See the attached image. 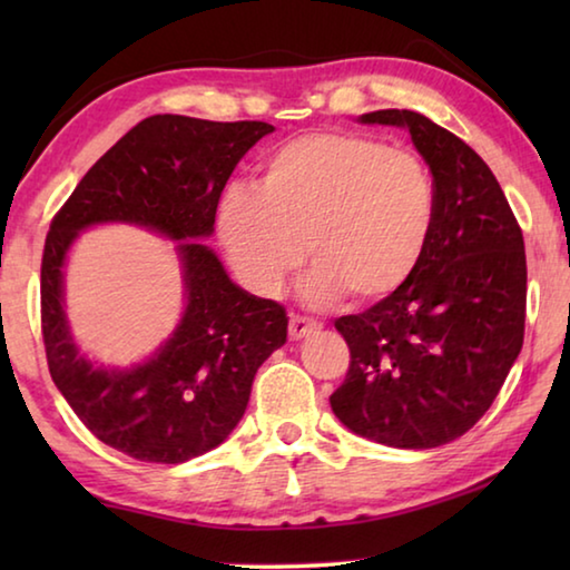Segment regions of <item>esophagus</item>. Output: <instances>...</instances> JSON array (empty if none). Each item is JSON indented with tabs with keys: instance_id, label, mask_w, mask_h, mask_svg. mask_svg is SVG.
<instances>
[{
	"instance_id": "obj_1",
	"label": "esophagus",
	"mask_w": 570,
	"mask_h": 570,
	"mask_svg": "<svg viewBox=\"0 0 570 570\" xmlns=\"http://www.w3.org/2000/svg\"><path fill=\"white\" fill-rule=\"evenodd\" d=\"M320 326L322 324L316 322V320H312V316H302V314L288 316V336H292V340H302V336L316 332V330H320Z\"/></svg>"
}]
</instances>
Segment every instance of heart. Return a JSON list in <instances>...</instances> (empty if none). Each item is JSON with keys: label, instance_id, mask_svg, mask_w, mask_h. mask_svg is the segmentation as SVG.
<instances>
[{"label": "heart", "instance_id": "1", "mask_svg": "<svg viewBox=\"0 0 570 570\" xmlns=\"http://www.w3.org/2000/svg\"><path fill=\"white\" fill-rule=\"evenodd\" d=\"M435 224V186L410 150L356 132H308L266 158L256 196L228 190L218 234L256 294L276 296L308 258L314 302L380 298L407 282Z\"/></svg>", "mask_w": 570, "mask_h": 570}]
</instances>
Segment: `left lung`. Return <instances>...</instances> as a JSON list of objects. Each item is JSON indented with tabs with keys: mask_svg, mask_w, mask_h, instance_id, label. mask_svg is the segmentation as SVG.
<instances>
[{
	"mask_svg": "<svg viewBox=\"0 0 570 570\" xmlns=\"http://www.w3.org/2000/svg\"><path fill=\"white\" fill-rule=\"evenodd\" d=\"M362 122L410 130L432 173L435 224L407 282L334 322L350 370L330 402L356 435L440 448L488 412L523 346V230L493 170L455 132L414 110L366 112Z\"/></svg>",
	"mask_w": 570,
	"mask_h": 570,
	"instance_id": "1",
	"label": "left lung"
}]
</instances>
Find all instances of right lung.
<instances>
[{
    "mask_svg": "<svg viewBox=\"0 0 570 570\" xmlns=\"http://www.w3.org/2000/svg\"><path fill=\"white\" fill-rule=\"evenodd\" d=\"M262 120L214 122L150 115L77 183L42 254L40 314L52 382L95 438L142 462L178 465L220 445L244 417L256 370L286 342V308L246 294L218 256L193 238L214 234L220 190ZM105 219L181 240L189 306L146 365L98 371L76 352L61 312V266L76 230Z\"/></svg>",
    "mask_w": 570,
    "mask_h": 570,
    "instance_id": "obj_1",
    "label": "right lung"
}]
</instances>
